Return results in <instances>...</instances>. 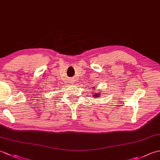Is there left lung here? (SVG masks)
I'll return each mask as SVG.
<instances>
[{
	"mask_svg": "<svg viewBox=\"0 0 160 160\" xmlns=\"http://www.w3.org/2000/svg\"><path fill=\"white\" fill-rule=\"evenodd\" d=\"M94 90V89H93ZM92 92H93V91H92ZM93 92H94V91H93ZM93 96H94V98H97V97H100L99 96H100V94H98V93H94L93 95Z\"/></svg>",
	"mask_w": 160,
	"mask_h": 160,
	"instance_id": "1",
	"label": "left lung"
}]
</instances>
